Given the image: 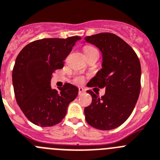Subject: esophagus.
<instances>
[{"instance_id":"34e87169","label":"esophagus","mask_w":160,"mask_h":160,"mask_svg":"<svg viewBox=\"0 0 160 160\" xmlns=\"http://www.w3.org/2000/svg\"><path fill=\"white\" fill-rule=\"evenodd\" d=\"M79 95H83V93H84V89L83 88H79Z\"/></svg>"}]
</instances>
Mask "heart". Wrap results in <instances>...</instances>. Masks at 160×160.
Returning <instances> with one entry per match:
<instances>
[{
  "instance_id": "obj_1",
  "label": "heart",
  "mask_w": 160,
  "mask_h": 160,
  "mask_svg": "<svg viewBox=\"0 0 160 160\" xmlns=\"http://www.w3.org/2000/svg\"><path fill=\"white\" fill-rule=\"evenodd\" d=\"M83 51L85 55H89V54H92V53H99L97 48L93 47L92 45H87L84 47L83 48ZM83 81V77H77V78L75 79V82L77 83H81Z\"/></svg>"
}]
</instances>
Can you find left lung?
<instances>
[{
  "mask_svg": "<svg viewBox=\"0 0 160 160\" xmlns=\"http://www.w3.org/2000/svg\"><path fill=\"white\" fill-rule=\"evenodd\" d=\"M102 52V68L90 80L89 87L105 88L100 97L87 92L92 100L84 108L87 123L100 130H112L123 124L132 114L140 92L141 66L136 53L120 37L110 32L84 38Z\"/></svg>",
  "mask_w": 160,
  "mask_h": 160,
  "instance_id": "left-lung-1",
  "label": "left lung"
}]
</instances>
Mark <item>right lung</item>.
<instances>
[{"label":"right lung","mask_w":160,"mask_h":160,"mask_svg":"<svg viewBox=\"0 0 160 160\" xmlns=\"http://www.w3.org/2000/svg\"><path fill=\"white\" fill-rule=\"evenodd\" d=\"M80 37L45 38L27 44L17 56L12 83L17 104L27 119L41 127L61 122L78 88L65 83L58 90L51 88L52 73L64 67V60Z\"/></svg>","instance_id":"1"}]
</instances>
